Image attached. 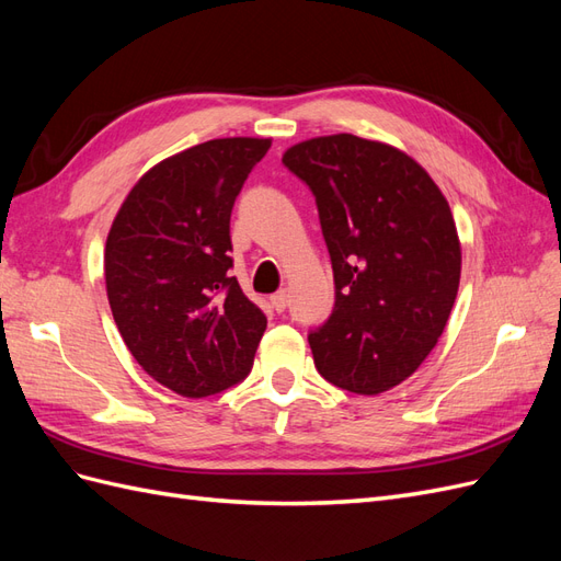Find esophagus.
<instances>
[{"mask_svg":"<svg viewBox=\"0 0 561 561\" xmlns=\"http://www.w3.org/2000/svg\"><path fill=\"white\" fill-rule=\"evenodd\" d=\"M287 299H290V295H287V290H278L276 295H271V307H274L276 311H285Z\"/></svg>","mask_w":561,"mask_h":561,"instance_id":"34e87169","label":"esophagus"}]
</instances>
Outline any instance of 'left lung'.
<instances>
[{
  "label": "left lung",
  "mask_w": 561,
  "mask_h": 561,
  "mask_svg": "<svg viewBox=\"0 0 561 561\" xmlns=\"http://www.w3.org/2000/svg\"><path fill=\"white\" fill-rule=\"evenodd\" d=\"M283 163L316 196L334 307L309 332L330 383L377 396L419 369L443 334L461 278L449 203L404 151L339 133L290 147Z\"/></svg>",
  "instance_id": "left-lung-1"
}]
</instances>
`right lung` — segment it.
Here are the masks:
<instances>
[{"mask_svg": "<svg viewBox=\"0 0 561 561\" xmlns=\"http://www.w3.org/2000/svg\"><path fill=\"white\" fill-rule=\"evenodd\" d=\"M268 147L222 138L184 149L140 178L112 222L105 283L116 328L147 375L184 398L243 381L266 330L229 274V222Z\"/></svg>", "mask_w": 561, "mask_h": 561, "instance_id": "right-lung-1", "label": "right lung"}]
</instances>
